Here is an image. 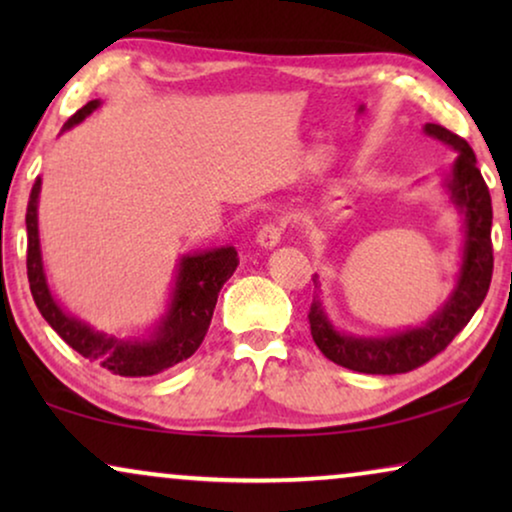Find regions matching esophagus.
Instances as JSON below:
<instances>
[{
	"label": "esophagus",
	"instance_id": "obj_1",
	"mask_svg": "<svg viewBox=\"0 0 512 512\" xmlns=\"http://www.w3.org/2000/svg\"><path fill=\"white\" fill-rule=\"evenodd\" d=\"M284 230H286L284 219H270V221L263 223L261 230H258L256 240H258V244H261V247L272 249V247H277L279 242H282Z\"/></svg>",
	"mask_w": 512,
	"mask_h": 512
}]
</instances>
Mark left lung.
I'll use <instances>...</instances> for the list:
<instances>
[{"mask_svg": "<svg viewBox=\"0 0 512 512\" xmlns=\"http://www.w3.org/2000/svg\"><path fill=\"white\" fill-rule=\"evenodd\" d=\"M426 135L454 146L459 158L454 160L450 188L452 200L466 216V247L461 277L452 298L431 321L422 328H412L389 338H352L333 331L319 300H314L307 319H310L312 340L321 354L342 368L368 375H398L410 373L433 356L443 352L464 326L471 321L475 310L485 300L494 270L492 249V198L482 174L475 165V153L466 139L438 123L424 125Z\"/></svg>", "mask_w": 512, "mask_h": 512, "instance_id": "obj_1", "label": "left lung"}]
</instances>
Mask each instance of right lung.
I'll return each mask as SVG.
<instances>
[{"mask_svg":"<svg viewBox=\"0 0 512 512\" xmlns=\"http://www.w3.org/2000/svg\"><path fill=\"white\" fill-rule=\"evenodd\" d=\"M97 100H90L65 123L72 128L83 121L90 111L97 109ZM41 179L37 177L27 202V279L34 303H37L41 317H44L55 333L76 349L81 356L97 361L109 373L121 377H149L163 370L177 366L179 361L195 354V349L205 340L207 328L212 324V314L219 298L221 286L233 277L237 268V251L223 247L205 254L184 256L179 265L177 286L170 312L160 321L151 338L146 340H118L114 335H102L93 328L67 317L55 303L48 291L44 265H41L39 251V228H37V198Z\"/></svg>","mask_w":512,"mask_h":512,"instance_id":"right-lung-1","label":"right lung"}]
</instances>
